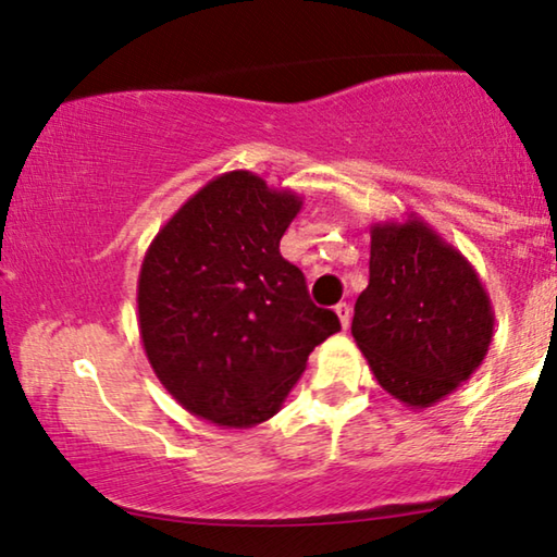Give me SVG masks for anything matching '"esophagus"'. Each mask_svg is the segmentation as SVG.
Returning <instances> with one entry per match:
<instances>
[{
	"instance_id": "1",
	"label": "esophagus",
	"mask_w": 557,
	"mask_h": 557,
	"mask_svg": "<svg viewBox=\"0 0 557 557\" xmlns=\"http://www.w3.org/2000/svg\"><path fill=\"white\" fill-rule=\"evenodd\" d=\"M334 314L339 317L342 330H347V326H349V314H352V311H349V307H347L345 301H342V304H337V307H334Z\"/></svg>"
}]
</instances>
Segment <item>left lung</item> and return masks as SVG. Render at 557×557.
<instances>
[{
    "mask_svg": "<svg viewBox=\"0 0 557 557\" xmlns=\"http://www.w3.org/2000/svg\"><path fill=\"white\" fill-rule=\"evenodd\" d=\"M352 337L383 391L431 408L474 375L494 337L490 294L459 248L410 212L370 227Z\"/></svg>",
    "mask_w": 557,
    "mask_h": 557,
    "instance_id": "8db88e82",
    "label": "left lung"
}]
</instances>
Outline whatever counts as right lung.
Returning a JSON list of instances; mask_svg holds the SVG:
<instances>
[{
	"label": "right lung",
	"instance_id": "add662e5",
	"mask_svg": "<svg viewBox=\"0 0 557 557\" xmlns=\"http://www.w3.org/2000/svg\"><path fill=\"white\" fill-rule=\"evenodd\" d=\"M304 200L253 172L218 174L154 235L136 307L147 360L189 413L253 429L284 406L311 349L339 332L278 243Z\"/></svg>",
	"mask_w": 557,
	"mask_h": 557
}]
</instances>
